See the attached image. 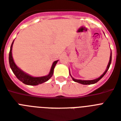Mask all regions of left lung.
Listing matches in <instances>:
<instances>
[{
  "instance_id": "8db88e82",
  "label": "left lung",
  "mask_w": 121,
  "mask_h": 121,
  "mask_svg": "<svg viewBox=\"0 0 121 121\" xmlns=\"http://www.w3.org/2000/svg\"><path fill=\"white\" fill-rule=\"evenodd\" d=\"M111 60H112V53H111V56H110V60H109V64L107 65V68L106 69L104 73L99 78H96L95 80H76L73 78H73V80L76 82H78V83H82L83 85H90V84H94V83H95L98 82V81H99L105 75V74L107 73V70H109V67H110V65H111Z\"/></svg>"
}]
</instances>
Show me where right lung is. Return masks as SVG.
<instances>
[{
	"label": "right lung",
	"instance_id": "1",
	"mask_svg": "<svg viewBox=\"0 0 121 121\" xmlns=\"http://www.w3.org/2000/svg\"><path fill=\"white\" fill-rule=\"evenodd\" d=\"M13 43H14V41L12 42L11 46H10V52H9V65H10V67L11 68V70H12V72L14 73V75H16V77L20 81H21L22 82L24 83V84L29 85H37L41 84L42 83L45 82L52 77L53 74V70H54L55 66L57 63V62H58V61H55V62L53 63L49 73L47 76H44V77H33L25 73L21 70H20L19 68L16 66V65L15 64V63L14 61V60L12 58V48Z\"/></svg>",
	"mask_w": 121,
	"mask_h": 121
}]
</instances>
